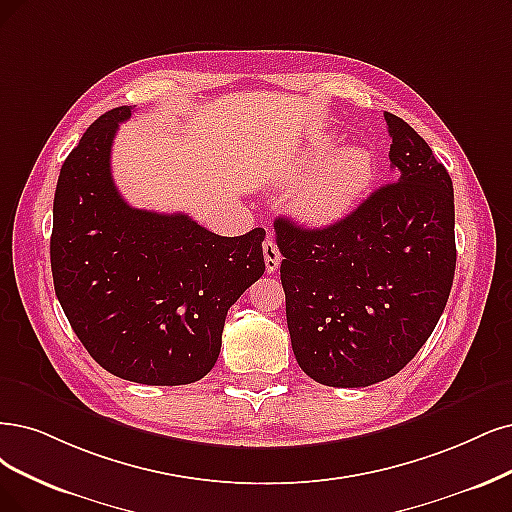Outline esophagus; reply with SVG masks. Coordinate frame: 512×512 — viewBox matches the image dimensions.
<instances>
[{
    "mask_svg": "<svg viewBox=\"0 0 512 512\" xmlns=\"http://www.w3.org/2000/svg\"><path fill=\"white\" fill-rule=\"evenodd\" d=\"M263 259H266V270L268 272H276L278 270L280 251H278V246H276L272 236H268L266 242H263Z\"/></svg>",
    "mask_w": 512,
    "mask_h": 512,
    "instance_id": "esophagus-1",
    "label": "esophagus"
}]
</instances>
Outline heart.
I'll return each instance as SVG.
<instances>
[{"label": "heart", "instance_id": "heart-1", "mask_svg": "<svg viewBox=\"0 0 512 512\" xmlns=\"http://www.w3.org/2000/svg\"><path fill=\"white\" fill-rule=\"evenodd\" d=\"M331 149V139H318L299 158L301 173L318 166L293 204L297 217L312 227H327L342 221L363 198L373 177V156L369 149L348 145L333 151L330 157Z\"/></svg>", "mask_w": 512, "mask_h": 512}]
</instances>
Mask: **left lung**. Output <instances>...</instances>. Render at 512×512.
I'll return each mask as SVG.
<instances>
[{
  "label": "left lung",
  "instance_id": "8db88e82",
  "mask_svg": "<svg viewBox=\"0 0 512 512\" xmlns=\"http://www.w3.org/2000/svg\"><path fill=\"white\" fill-rule=\"evenodd\" d=\"M384 120L392 183L323 230L274 225L293 354L333 388L399 373L437 327L456 272L451 177L405 120Z\"/></svg>",
  "mask_w": 512,
  "mask_h": 512
}]
</instances>
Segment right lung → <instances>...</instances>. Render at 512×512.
<instances>
[{
	"mask_svg": "<svg viewBox=\"0 0 512 512\" xmlns=\"http://www.w3.org/2000/svg\"><path fill=\"white\" fill-rule=\"evenodd\" d=\"M132 107L90 124L54 192L56 297L105 371L147 386L202 380L219 358L227 310L266 272V230L217 236L183 213L132 208L111 177V143Z\"/></svg>",
	"mask_w": 512,
	"mask_h": 512,
	"instance_id": "obj_1",
	"label": "right lung"
}]
</instances>
